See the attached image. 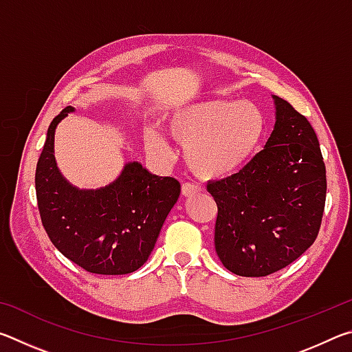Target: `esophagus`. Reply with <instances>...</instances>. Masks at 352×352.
Segmentation results:
<instances>
[{
    "label": "esophagus",
    "instance_id": "esophagus-1",
    "mask_svg": "<svg viewBox=\"0 0 352 352\" xmlns=\"http://www.w3.org/2000/svg\"><path fill=\"white\" fill-rule=\"evenodd\" d=\"M200 190H201V188L199 186V184H194V183H189V182L183 183V186H182V194L184 195V197H192L194 194L200 192Z\"/></svg>",
    "mask_w": 352,
    "mask_h": 352
}]
</instances>
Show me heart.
Masks as SVG:
<instances>
[{
  "mask_svg": "<svg viewBox=\"0 0 352 352\" xmlns=\"http://www.w3.org/2000/svg\"><path fill=\"white\" fill-rule=\"evenodd\" d=\"M168 130L184 146V158L195 174L220 178L248 162L264 135L265 118L248 100L206 99L178 109ZM146 144L153 153L170 152L169 142L153 130L146 133Z\"/></svg>",
  "mask_w": 352,
  "mask_h": 352,
  "instance_id": "heart-1",
  "label": "heart"
}]
</instances>
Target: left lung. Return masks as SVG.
<instances>
[{
    "mask_svg": "<svg viewBox=\"0 0 352 352\" xmlns=\"http://www.w3.org/2000/svg\"><path fill=\"white\" fill-rule=\"evenodd\" d=\"M276 124L265 147L236 174L208 183L217 205L214 243L225 269L267 276L317 239L326 166L311 122L275 96Z\"/></svg>",
    "mask_w": 352,
    "mask_h": 352,
    "instance_id": "obj_1",
    "label": "left lung"
}]
</instances>
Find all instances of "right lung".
<instances>
[{
  "instance_id": "obj_1",
  "label": "right lung",
  "mask_w": 352,
  "mask_h": 352,
  "mask_svg": "<svg viewBox=\"0 0 352 352\" xmlns=\"http://www.w3.org/2000/svg\"><path fill=\"white\" fill-rule=\"evenodd\" d=\"M69 111L73 109L67 107L52 119L35 169L41 223L58 252L85 272L127 275L148 259L180 195V182L129 163L110 186L73 188L54 158L56 127Z\"/></svg>"
}]
</instances>
